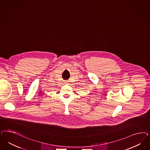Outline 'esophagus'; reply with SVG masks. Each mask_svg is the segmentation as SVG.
Wrapping results in <instances>:
<instances>
[{"label": "esophagus", "instance_id": "1", "mask_svg": "<svg viewBox=\"0 0 150 150\" xmlns=\"http://www.w3.org/2000/svg\"><path fill=\"white\" fill-rule=\"evenodd\" d=\"M65 83H66V84H69V81H65Z\"/></svg>", "mask_w": 150, "mask_h": 150}]
</instances>
